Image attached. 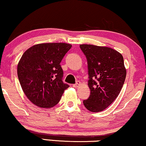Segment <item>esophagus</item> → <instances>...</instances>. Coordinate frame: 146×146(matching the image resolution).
<instances>
[{
    "label": "esophagus",
    "instance_id": "obj_1",
    "mask_svg": "<svg viewBox=\"0 0 146 146\" xmlns=\"http://www.w3.org/2000/svg\"><path fill=\"white\" fill-rule=\"evenodd\" d=\"M80 82H79V81H77L76 82V84H73V87H75V88H77V87H78L79 86H80Z\"/></svg>",
    "mask_w": 146,
    "mask_h": 146
}]
</instances>
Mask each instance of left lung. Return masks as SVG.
Here are the masks:
<instances>
[{
  "label": "left lung",
  "instance_id": "8db88e82",
  "mask_svg": "<svg viewBox=\"0 0 146 146\" xmlns=\"http://www.w3.org/2000/svg\"><path fill=\"white\" fill-rule=\"evenodd\" d=\"M87 60L90 96L83 101L88 110L98 112L107 108L119 95L125 82L123 55L106 46L80 44Z\"/></svg>",
  "mask_w": 146,
  "mask_h": 146
}]
</instances>
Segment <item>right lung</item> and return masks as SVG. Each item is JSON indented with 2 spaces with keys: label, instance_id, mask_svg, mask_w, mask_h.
I'll return each instance as SVG.
<instances>
[{
  "label": "right lung",
  "instance_id": "obj_1",
  "mask_svg": "<svg viewBox=\"0 0 146 146\" xmlns=\"http://www.w3.org/2000/svg\"><path fill=\"white\" fill-rule=\"evenodd\" d=\"M71 47L67 43H43L31 46L23 54L17 66L18 78L25 95L35 105L53 107L69 87L62 80L60 63Z\"/></svg>",
  "mask_w": 146,
  "mask_h": 146
}]
</instances>
